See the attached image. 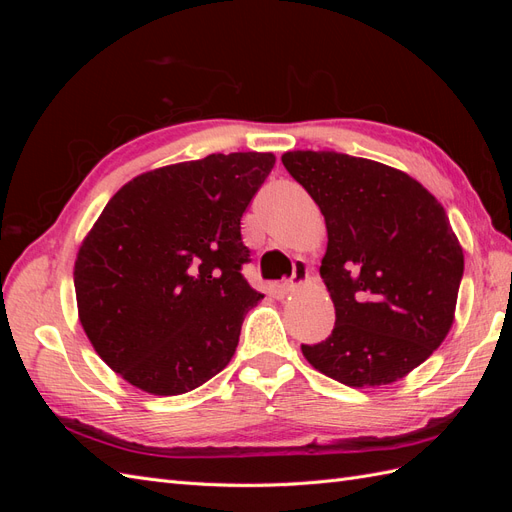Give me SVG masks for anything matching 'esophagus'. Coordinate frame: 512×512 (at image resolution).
<instances>
[{
    "label": "esophagus",
    "mask_w": 512,
    "mask_h": 512,
    "mask_svg": "<svg viewBox=\"0 0 512 512\" xmlns=\"http://www.w3.org/2000/svg\"><path fill=\"white\" fill-rule=\"evenodd\" d=\"M307 267L303 265V262H294V273H292V277L288 282H284L282 284V288L286 290V292H292V290H297L299 286H303L305 282H307Z\"/></svg>",
    "instance_id": "1"
}]
</instances>
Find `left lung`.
I'll use <instances>...</instances> for the list:
<instances>
[{
    "label": "left lung",
    "mask_w": 512,
    "mask_h": 512,
    "mask_svg": "<svg viewBox=\"0 0 512 512\" xmlns=\"http://www.w3.org/2000/svg\"><path fill=\"white\" fill-rule=\"evenodd\" d=\"M282 162L320 207V277L333 333L301 346L320 374L352 389L406 378L455 320L463 250L438 198L404 170L337 151H286Z\"/></svg>",
    "instance_id": "left-lung-1"
}]
</instances>
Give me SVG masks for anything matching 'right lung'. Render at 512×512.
<instances>
[{"label": "right lung", "instance_id": "obj_1", "mask_svg": "<svg viewBox=\"0 0 512 512\" xmlns=\"http://www.w3.org/2000/svg\"><path fill=\"white\" fill-rule=\"evenodd\" d=\"M273 153H211L134 177L74 262L76 307L100 359L136 389L183 395L230 363L265 294L241 275V218Z\"/></svg>", "mask_w": 512, "mask_h": 512}]
</instances>
